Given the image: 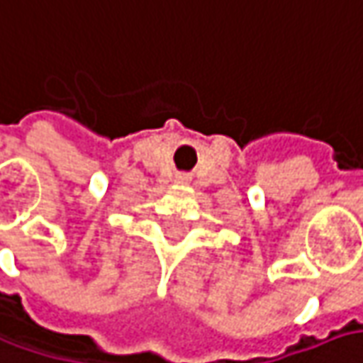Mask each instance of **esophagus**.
<instances>
[{
  "instance_id": "34e87169",
  "label": "esophagus",
  "mask_w": 363,
  "mask_h": 363,
  "mask_svg": "<svg viewBox=\"0 0 363 363\" xmlns=\"http://www.w3.org/2000/svg\"><path fill=\"white\" fill-rule=\"evenodd\" d=\"M179 181H186V177H179Z\"/></svg>"
}]
</instances>
